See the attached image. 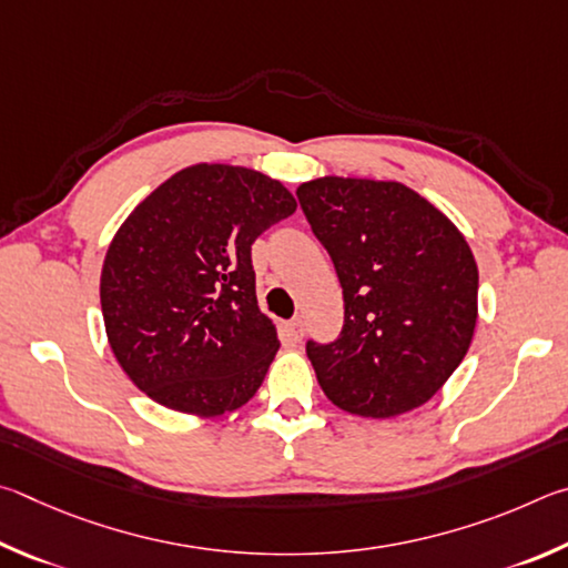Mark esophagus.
Listing matches in <instances>:
<instances>
[{
  "label": "esophagus",
  "mask_w": 568,
  "mask_h": 568,
  "mask_svg": "<svg viewBox=\"0 0 568 568\" xmlns=\"http://www.w3.org/2000/svg\"><path fill=\"white\" fill-rule=\"evenodd\" d=\"M284 329H286V336H290L292 342H302V336H304V322L302 320L286 322Z\"/></svg>",
  "instance_id": "34e87169"
}]
</instances>
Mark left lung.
<instances>
[{
    "mask_svg": "<svg viewBox=\"0 0 568 568\" xmlns=\"http://www.w3.org/2000/svg\"><path fill=\"white\" fill-rule=\"evenodd\" d=\"M344 294V326L306 342L324 394L386 419L442 389L469 352L479 272L439 209L399 182L324 176L296 189Z\"/></svg>",
    "mask_w": 568,
    "mask_h": 568,
    "instance_id": "1",
    "label": "left lung"
}]
</instances>
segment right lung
Listing matches in <instances>:
<instances>
[{"mask_svg": "<svg viewBox=\"0 0 568 568\" xmlns=\"http://www.w3.org/2000/svg\"><path fill=\"white\" fill-rule=\"evenodd\" d=\"M294 212L254 169L196 164L129 214L99 296L116 362L156 404L216 416L256 394L278 339L256 304L252 244Z\"/></svg>", "mask_w": 568, "mask_h": 568, "instance_id": "1", "label": "right lung"}]
</instances>
